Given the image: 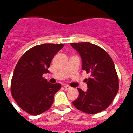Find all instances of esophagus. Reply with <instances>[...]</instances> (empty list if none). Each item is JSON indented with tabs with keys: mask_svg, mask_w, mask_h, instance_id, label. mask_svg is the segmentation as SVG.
Instances as JSON below:
<instances>
[{
	"mask_svg": "<svg viewBox=\"0 0 133 133\" xmlns=\"http://www.w3.org/2000/svg\"><path fill=\"white\" fill-rule=\"evenodd\" d=\"M63 86H64V88H65V90H69V89L72 88H71L70 86V85H64Z\"/></svg>",
	"mask_w": 133,
	"mask_h": 133,
	"instance_id": "esophagus-1",
	"label": "esophagus"
}]
</instances>
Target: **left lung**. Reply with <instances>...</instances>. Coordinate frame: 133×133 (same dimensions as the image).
<instances>
[{"instance_id": "8db88e82", "label": "left lung", "mask_w": 133, "mask_h": 133, "mask_svg": "<svg viewBox=\"0 0 133 133\" xmlns=\"http://www.w3.org/2000/svg\"><path fill=\"white\" fill-rule=\"evenodd\" d=\"M82 59V69L90 75L86 79L87 91L79 90L74 106L87 114H96L105 110L119 90V79L115 64L109 54L99 46L88 42L72 43Z\"/></svg>"}]
</instances>
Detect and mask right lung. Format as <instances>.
<instances>
[{"label": "right lung", "instance_id": "obj_1", "mask_svg": "<svg viewBox=\"0 0 133 133\" xmlns=\"http://www.w3.org/2000/svg\"><path fill=\"white\" fill-rule=\"evenodd\" d=\"M64 45L45 43L30 48L21 57L14 70L11 93L19 107L32 115H38L51 108L60 83H49L43 77L50 63Z\"/></svg>", "mask_w": 133, "mask_h": 133}]
</instances>
